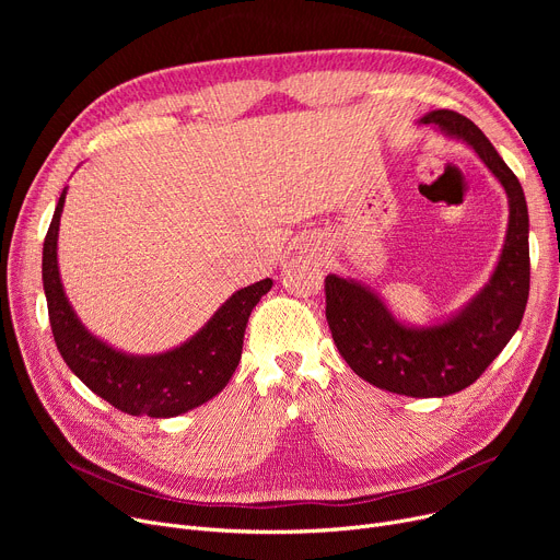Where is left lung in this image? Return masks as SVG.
<instances>
[{"label": "left lung", "instance_id": "8db88e82", "mask_svg": "<svg viewBox=\"0 0 560 560\" xmlns=\"http://www.w3.org/2000/svg\"><path fill=\"white\" fill-rule=\"evenodd\" d=\"M422 125L467 142L504 186L509 231L490 281L443 325L406 327L354 279H325L327 322L347 365L368 384L406 397H445L467 388L517 331L528 300V211L513 170L483 131L456 110H431Z\"/></svg>", "mask_w": 560, "mask_h": 560}]
</instances>
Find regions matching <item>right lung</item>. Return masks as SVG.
Instances as JSON below:
<instances>
[{"label": "right lung", "instance_id": "right-lung-1", "mask_svg": "<svg viewBox=\"0 0 560 560\" xmlns=\"http://www.w3.org/2000/svg\"><path fill=\"white\" fill-rule=\"evenodd\" d=\"M61 192L43 245V285L49 325L68 368L97 397L129 416L174 418L213 399L238 368L247 319L272 279L241 288L215 311L182 347L156 357H131L117 351L88 331L72 311L61 275H58L56 241L66 203Z\"/></svg>", "mask_w": 560, "mask_h": 560}]
</instances>
